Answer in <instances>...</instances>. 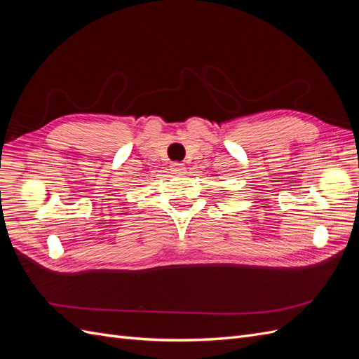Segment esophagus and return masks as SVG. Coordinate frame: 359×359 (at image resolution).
<instances>
[{"label":"esophagus","mask_w":359,"mask_h":359,"mask_svg":"<svg viewBox=\"0 0 359 359\" xmlns=\"http://www.w3.org/2000/svg\"><path fill=\"white\" fill-rule=\"evenodd\" d=\"M170 170H172V173H184L186 172V166L182 165V163H172L170 165Z\"/></svg>","instance_id":"obj_1"}]
</instances>
